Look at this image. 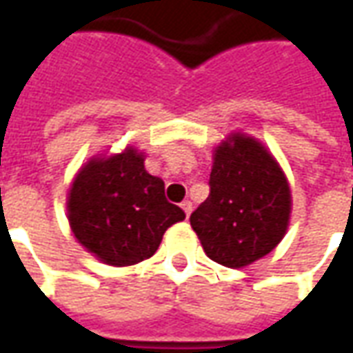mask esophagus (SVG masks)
Instances as JSON below:
<instances>
[{
  "label": "esophagus",
  "mask_w": 353,
  "mask_h": 353,
  "mask_svg": "<svg viewBox=\"0 0 353 353\" xmlns=\"http://www.w3.org/2000/svg\"><path fill=\"white\" fill-rule=\"evenodd\" d=\"M181 208H183L185 215L189 217V215H191V212H192V202H191V200H183V202H181Z\"/></svg>",
  "instance_id": "34e87169"
}]
</instances>
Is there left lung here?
<instances>
[{"mask_svg":"<svg viewBox=\"0 0 353 353\" xmlns=\"http://www.w3.org/2000/svg\"><path fill=\"white\" fill-rule=\"evenodd\" d=\"M210 194L191 214L212 261L240 268L280 244L291 212V194L278 162L255 139L232 136L217 147Z\"/></svg>","mask_w":353,"mask_h":353,"instance_id":"8db88e82","label":"left lung"}]
</instances>
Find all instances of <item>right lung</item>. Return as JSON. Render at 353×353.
I'll return each mask as SVG.
<instances>
[{
    "instance_id": "right-lung-1",
    "label": "right lung",
    "mask_w": 353,
    "mask_h": 353,
    "mask_svg": "<svg viewBox=\"0 0 353 353\" xmlns=\"http://www.w3.org/2000/svg\"><path fill=\"white\" fill-rule=\"evenodd\" d=\"M68 217L75 238L113 266L149 259L162 234L185 212L164 196V181L147 174L136 149L90 161L70 191Z\"/></svg>"
}]
</instances>
